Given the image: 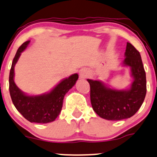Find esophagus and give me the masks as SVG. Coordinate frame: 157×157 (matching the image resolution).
Here are the masks:
<instances>
[{"instance_id": "obj_1", "label": "esophagus", "mask_w": 157, "mask_h": 157, "mask_svg": "<svg viewBox=\"0 0 157 157\" xmlns=\"http://www.w3.org/2000/svg\"><path fill=\"white\" fill-rule=\"evenodd\" d=\"M88 76V72H87V70H85V69L81 70V72H80V79H85V78H86Z\"/></svg>"}]
</instances>
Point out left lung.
<instances>
[{
  "instance_id": "obj_1",
  "label": "left lung",
  "mask_w": 157,
  "mask_h": 157,
  "mask_svg": "<svg viewBox=\"0 0 157 157\" xmlns=\"http://www.w3.org/2000/svg\"><path fill=\"white\" fill-rule=\"evenodd\" d=\"M123 66L130 68L133 78L126 90L111 88L99 80L88 79L90 86V101L94 112L107 120H121L131 117L138 112L146 94V78L139 51L127 43Z\"/></svg>"
}]
</instances>
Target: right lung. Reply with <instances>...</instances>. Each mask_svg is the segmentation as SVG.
<instances>
[{
	"mask_svg": "<svg viewBox=\"0 0 157 157\" xmlns=\"http://www.w3.org/2000/svg\"><path fill=\"white\" fill-rule=\"evenodd\" d=\"M30 41H26L18 48L9 74V92L16 109L26 120L30 122L48 123L54 121L60 114L65 94L72 88L78 79L74 74L62 80L49 93L38 96H28L15 84L14 67L21 52Z\"/></svg>",
	"mask_w": 157,
	"mask_h": 157,
	"instance_id": "right-lung-1",
	"label": "right lung"
}]
</instances>
